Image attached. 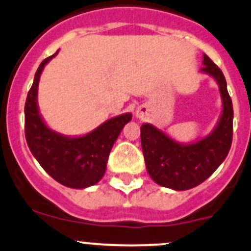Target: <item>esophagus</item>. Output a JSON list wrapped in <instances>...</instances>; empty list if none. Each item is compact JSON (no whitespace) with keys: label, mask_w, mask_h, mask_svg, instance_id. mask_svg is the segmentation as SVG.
I'll return each instance as SVG.
<instances>
[{"label":"esophagus","mask_w":251,"mask_h":251,"mask_svg":"<svg viewBox=\"0 0 251 251\" xmlns=\"http://www.w3.org/2000/svg\"><path fill=\"white\" fill-rule=\"evenodd\" d=\"M147 112V107L146 106H140L139 109L136 110V117L137 118H144L145 115Z\"/></svg>","instance_id":"esophagus-1"}]
</instances>
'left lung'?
Masks as SVG:
<instances>
[{
	"mask_svg": "<svg viewBox=\"0 0 251 251\" xmlns=\"http://www.w3.org/2000/svg\"><path fill=\"white\" fill-rule=\"evenodd\" d=\"M201 73L219 86L223 111L217 126L207 136L182 144L151 123L141 126V146L151 178L161 187L187 190L201 184L227 157L232 144L233 107L223 72L203 55Z\"/></svg>",
	"mask_w": 251,
	"mask_h": 251,
	"instance_id": "1",
	"label": "left lung"
}]
</instances>
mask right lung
I'll return each mask as SVG.
<instances>
[{
    "instance_id": "add662e5",
    "label": "right lung",
    "mask_w": 251,
    "mask_h": 251,
    "mask_svg": "<svg viewBox=\"0 0 251 251\" xmlns=\"http://www.w3.org/2000/svg\"><path fill=\"white\" fill-rule=\"evenodd\" d=\"M58 53L40 63L25 103V136L33 157L43 169L61 184L85 189L103 178L107 158L131 114L116 116L81 136L56 133L45 125L38 107V86L43 69Z\"/></svg>"
}]
</instances>
